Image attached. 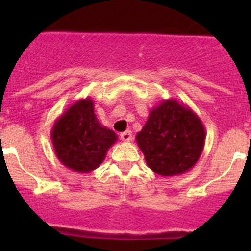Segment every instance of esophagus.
I'll use <instances>...</instances> for the list:
<instances>
[{
	"mask_svg": "<svg viewBox=\"0 0 251 251\" xmlns=\"http://www.w3.org/2000/svg\"><path fill=\"white\" fill-rule=\"evenodd\" d=\"M121 139L123 142H130L132 141V132L130 130H126L121 134Z\"/></svg>",
	"mask_w": 251,
	"mask_h": 251,
	"instance_id": "esophagus-1",
	"label": "esophagus"
}]
</instances>
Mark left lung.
Segmentation results:
<instances>
[{
	"label": "left lung",
	"instance_id": "left-lung-1",
	"mask_svg": "<svg viewBox=\"0 0 251 251\" xmlns=\"http://www.w3.org/2000/svg\"><path fill=\"white\" fill-rule=\"evenodd\" d=\"M205 138L199 115L176 99H165L154 106L136 136L147 166L161 176L191 170L202 153Z\"/></svg>",
	"mask_w": 251,
	"mask_h": 251
}]
</instances>
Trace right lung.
Returning <instances> with one entry per match:
<instances>
[{
  "mask_svg": "<svg viewBox=\"0 0 251 251\" xmlns=\"http://www.w3.org/2000/svg\"><path fill=\"white\" fill-rule=\"evenodd\" d=\"M51 141L57 159L75 172H92L103 163L118 136L99 123L92 98L79 99L55 121Z\"/></svg>",
  "mask_w": 251,
  "mask_h": 251,
  "instance_id": "1",
  "label": "right lung"
}]
</instances>
